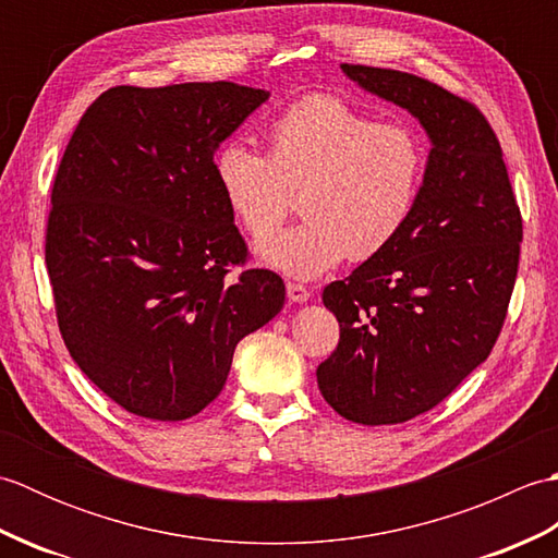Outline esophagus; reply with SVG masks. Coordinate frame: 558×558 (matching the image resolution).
<instances>
[{"instance_id":"obj_1","label":"esophagus","mask_w":558,"mask_h":558,"mask_svg":"<svg viewBox=\"0 0 558 558\" xmlns=\"http://www.w3.org/2000/svg\"><path fill=\"white\" fill-rule=\"evenodd\" d=\"M288 298L292 300V302H298V304H302V302H306L312 298V292L306 290L302 282H288Z\"/></svg>"}]
</instances>
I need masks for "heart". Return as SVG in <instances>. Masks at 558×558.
<instances>
[{"instance_id": "b5f03b06", "label": "heart", "mask_w": 558, "mask_h": 558, "mask_svg": "<svg viewBox=\"0 0 558 558\" xmlns=\"http://www.w3.org/2000/svg\"><path fill=\"white\" fill-rule=\"evenodd\" d=\"M268 156L242 141L213 160L220 192L242 228L260 240L300 191L305 220L258 244V256L294 278H316L342 258L366 260L405 228L426 170L422 136L374 122L336 96H306L268 126Z\"/></svg>"}]
</instances>
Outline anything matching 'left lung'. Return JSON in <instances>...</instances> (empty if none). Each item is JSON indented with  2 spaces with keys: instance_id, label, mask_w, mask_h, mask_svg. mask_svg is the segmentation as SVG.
Returning <instances> with one entry per match:
<instances>
[{
  "instance_id": "8db88e82",
  "label": "left lung",
  "mask_w": 558,
  "mask_h": 558,
  "mask_svg": "<svg viewBox=\"0 0 558 558\" xmlns=\"http://www.w3.org/2000/svg\"><path fill=\"white\" fill-rule=\"evenodd\" d=\"M340 69L412 112L432 138L405 228L324 290L340 340L318 364V390L350 422L400 424L436 408L489 357L515 286L523 218L477 105L405 71Z\"/></svg>"
}]
</instances>
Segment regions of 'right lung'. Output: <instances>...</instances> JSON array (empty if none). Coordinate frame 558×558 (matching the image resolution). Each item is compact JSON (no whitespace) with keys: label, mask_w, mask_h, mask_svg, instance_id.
<instances>
[{"label":"right lung","mask_w":558,"mask_h":558,"mask_svg":"<svg viewBox=\"0 0 558 558\" xmlns=\"http://www.w3.org/2000/svg\"><path fill=\"white\" fill-rule=\"evenodd\" d=\"M268 93L230 81L114 86L83 112L52 184L45 264L78 369L138 417L216 400L236 342L286 304L248 248L213 156Z\"/></svg>","instance_id":"right-lung-1"}]
</instances>
